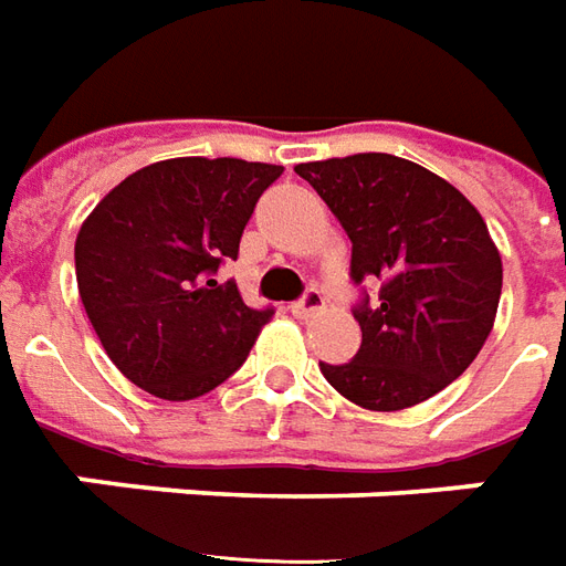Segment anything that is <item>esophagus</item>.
Returning <instances> with one entry per match:
<instances>
[{
	"mask_svg": "<svg viewBox=\"0 0 566 566\" xmlns=\"http://www.w3.org/2000/svg\"><path fill=\"white\" fill-rule=\"evenodd\" d=\"M324 310V294L318 287H310L306 294L300 296L296 303H291V312H294L296 318H312L315 312Z\"/></svg>",
	"mask_w": 566,
	"mask_h": 566,
	"instance_id": "obj_1",
	"label": "esophagus"
}]
</instances>
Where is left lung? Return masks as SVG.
<instances>
[{
    "mask_svg": "<svg viewBox=\"0 0 566 566\" xmlns=\"http://www.w3.org/2000/svg\"><path fill=\"white\" fill-rule=\"evenodd\" d=\"M334 211L352 242L361 287V349L324 379L367 410L432 398L475 361L503 291V260L475 205L438 174L389 153L294 168ZM365 281H379L370 301Z\"/></svg>",
    "mask_w": 566,
    "mask_h": 566,
    "instance_id": "1",
    "label": "left lung"
}]
</instances>
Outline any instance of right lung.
I'll use <instances>...</instances> for the list:
<instances>
[{
    "mask_svg": "<svg viewBox=\"0 0 566 566\" xmlns=\"http://www.w3.org/2000/svg\"><path fill=\"white\" fill-rule=\"evenodd\" d=\"M282 165L168 159L125 177L82 223L76 282L113 365L156 398L189 401L244 365L272 306L217 270L239 256Z\"/></svg>",
    "mask_w": 566,
    "mask_h": 566,
    "instance_id": "1",
    "label": "right lung"
}]
</instances>
